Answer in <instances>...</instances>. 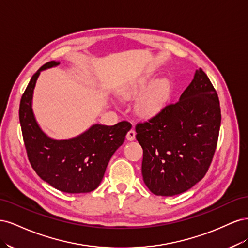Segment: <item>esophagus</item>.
<instances>
[{"mask_svg":"<svg viewBox=\"0 0 248 248\" xmlns=\"http://www.w3.org/2000/svg\"><path fill=\"white\" fill-rule=\"evenodd\" d=\"M126 139L128 140H133L134 139H136V131H134L133 129H131V130H129L128 131V133H127V136H126Z\"/></svg>","mask_w":248,"mask_h":248,"instance_id":"obj_1","label":"esophagus"}]
</instances>
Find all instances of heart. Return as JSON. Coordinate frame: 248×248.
<instances>
[{
    "label": "heart",
    "instance_id": "obj_1",
    "mask_svg": "<svg viewBox=\"0 0 248 248\" xmlns=\"http://www.w3.org/2000/svg\"><path fill=\"white\" fill-rule=\"evenodd\" d=\"M153 80L152 76L146 74V76L140 78L136 81H133L128 87H126L122 96L124 98H132L138 97L144 91H146L140 96L137 102V110L139 115L144 118H152L159 112L167 106V103L170 97V84L168 79H158L148 87Z\"/></svg>",
    "mask_w": 248,
    "mask_h": 248
}]
</instances>
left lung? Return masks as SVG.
Wrapping results in <instances>:
<instances>
[{
  "instance_id": "8db88e82",
  "label": "left lung",
  "mask_w": 248,
  "mask_h": 248,
  "mask_svg": "<svg viewBox=\"0 0 248 248\" xmlns=\"http://www.w3.org/2000/svg\"><path fill=\"white\" fill-rule=\"evenodd\" d=\"M220 121L218 96L207 74L197 69L179 101L136 127L150 191L172 197L200 182L212 161Z\"/></svg>"
}]
</instances>
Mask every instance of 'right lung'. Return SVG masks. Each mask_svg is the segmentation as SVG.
Masks as SVG:
<instances>
[{
  "label": "right lung",
  "instance_id": "obj_1",
  "mask_svg": "<svg viewBox=\"0 0 248 248\" xmlns=\"http://www.w3.org/2000/svg\"><path fill=\"white\" fill-rule=\"evenodd\" d=\"M59 65V61L46 63L30 80L19 106L22 137L31 166L43 181L66 193L90 192L99 186L109 159L123 144L131 124H93L71 139L48 137L35 118L33 94L40 72Z\"/></svg>",
  "mask_w": 248,
  "mask_h": 248
}]
</instances>
